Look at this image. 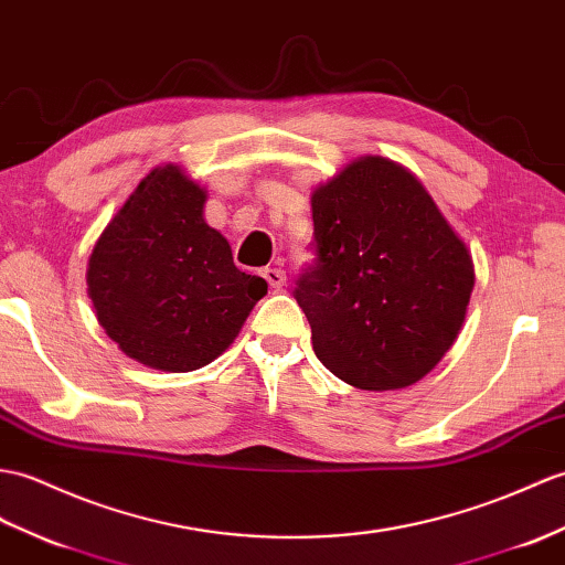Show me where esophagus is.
<instances>
[{
    "instance_id": "1",
    "label": "esophagus",
    "mask_w": 565,
    "mask_h": 565,
    "mask_svg": "<svg viewBox=\"0 0 565 565\" xmlns=\"http://www.w3.org/2000/svg\"><path fill=\"white\" fill-rule=\"evenodd\" d=\"M262 277L267 279V284L271 288H281L286 284V271L279 269V267H267L265 271H262Z\"/></svg>"
}]
</instances>
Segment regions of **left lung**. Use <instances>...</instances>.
I'll use <instances>...</instances> for the list:
<instances>
[{
  "instance_id": "obj_1",
  "label": "left lung",
  "mask_w": 565,
  "mask_h": 565,
  "mask_svg": "<svg viewBox=\"0 0 565 565\" xmlns=\"http://www.w3.org/2000/svg\"><path fill=\"white\" fill-rule=\"evenodd\" d=\"M315 265L296 300L315 356L359 390H402L462 330L475 262L409 168L361 156L312 190Z\"/></svg>"
}]
</instances>
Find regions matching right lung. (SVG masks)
<instances>
[{
    "label": "right lung",
    "instance_id": "right-lung-1",
    "mask_svg": "<svg viewBox=\"0 0 565 565\" xmlns=\"http://www.w3.org/2000/svg\"><path fill=\"white\" fill-rule=\"evenodd\" d=\"M204 202L206 190L180 166H156L88 257V298L105 334L153 371L190 373L218 359L267 294L265 279L233 265Z\"/></svg>",
    "mask_w": 565,
    "mask_h": 565
}]
</instances>
